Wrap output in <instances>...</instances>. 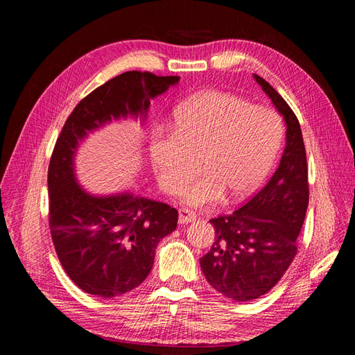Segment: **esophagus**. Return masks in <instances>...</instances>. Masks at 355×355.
Returning a JSON list of instances; mask_svg holds the SVG:
<instances>
[{
    "mask_svg": "<svg viewBox=\"0 0 355 355\" xmlns=\"http://www.w3.org/2000/svg\"><path fill=\"white\" fill-rule=\"evenodd\" d=\"M197 219V214L188 210V209H180L179 210V223H189V222H194Z\"/></svg>",
    "mask_w": 355,
    "mask_h": 355,
    "instance_id": "34e87169",
    "label": "esophagus"
}]
</instances>
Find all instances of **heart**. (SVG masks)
<instances>
[{
	"mask_svg": "<svg viewBox=\"0 0 355 355\" xmlns=\"http://www.w3.org/2000/svg\"><path fill=\"white\" fill-rule=\"evenodd\" d=\"M283 132L274 110L209 90L178 106L175 130L154 127L149 153L158 184L168 194L196 173L200 159L204 173L180 194L189 206H209L225 194L240 201L256 192L280 151Z\"/></svg>",
	"mask_w": 355,
	"mask_h": 355,
	"instance_id": "b5f03b06",
	"label": "heart"
}]
</instances>
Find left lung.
Masks as SVG:
<instances>
[{
	"label": "left lung",
	"instance_id": "8db88e82",
	"mask_svg": "<svg viewBox=\"0 0 355 355\" xmlns=\"http://www.w3.org/2000/svg\"><path fill=\"white\" fill-rule=\"evenodd\" d=\"M254 80L284 118V153L270 182L243 207L210 219L214 241L200 259L210 286L237 302L257 299L282 280L297 253L309 201L306 153L297 118L270 83L256 73Z\"/></svg>",
	"mask_w": 355,
	"mask_h": 355
}]
</instances>
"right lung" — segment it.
<instances>
[{
    "instance_id": "obj_1",
    "label": "right lung",
    "mask_w": 355,
    "mask_h": 355,
    "mask_svg": "<svg viewBox=\"0 0 355 355\" xmlns=\"http://www.w3.org/2000/svg\"><path fill=\"white\" fill-rule=\"evenodd\" d=\"M179 77L128 71L106 81L75 106L49 164V225L63 270L83 292L114 297L142 284L159 240L176 230L178 210L128 192L96 197L75 179L78 142L118 118L146 116L151 99Z\"/></svg>"
}]
</instances>
